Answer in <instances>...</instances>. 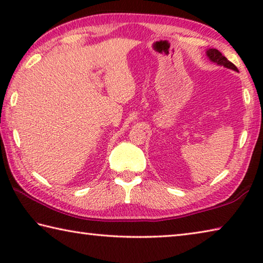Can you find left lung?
Returning <instances> with one entry per match:
<instances>
[{
	"label": "left lung",
	"mask_w": 263,
	"mask_h": 263,
	"mask_svg": "<svg viewBox=\"0 0 263 263\" xmlns=\"http://www.w3.org/2000/svg\"><path fill=\"white\" fill-rule=\"evenodd\" d=\"M206 55L209 59H210V61L213 62V64L224 66L225 68H229V69H232V70H235V72H238V68L235 67L232 62L226 59V58L222 55L219 51L216 50V48H209V50H206Z\"/></svg>",
	"instance_id": "8db88e82"
}]
</instances>
